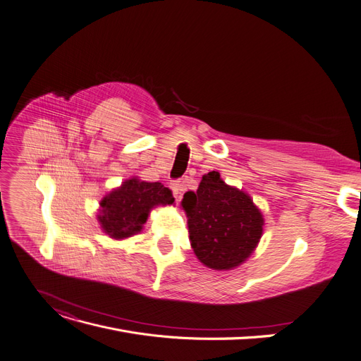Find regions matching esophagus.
<instances>
[{
  "instance_id": "34e87169",
  "label": "esophagus",
  "mask_w": 361,
  "mask_h": 361,
  "mask_svg": "<svg viewBox=\"0 0 361 361\" xmlns=\"http://www.w3.org/2000/svg\"><path fill=\"white\" fill-rule=\"evenodd\" d=\"M169 187H171V190H172V193H174L176 197H178L181 195V192H184V189H185V185H184L183 181H172L169 184Z\"/></svg>"
}]
</instances>
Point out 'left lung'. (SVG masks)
Instances as JSON below:
<instances>
[{"label":"left lung","instance_id":"1","mask_svg":"<svg viewBox=\"0 0 361 361\" xmlns=\"http://www.w3.org/2000/svg\"><path fill=\"white\" fill-rule=\"evenodd\" d=\"M181 207L193 252L212 270H233L243 264L259 243L264 216L246 192L226 184L211 171L196 192H185Z\"/></svg>","mask_w":361,"mask_h":361}]
</instances>
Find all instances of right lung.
Here are the masks:
<instances>
[{"mask_svg": "<svg viewBox=\"0 0 361 361\" xmlns=\"http://www.w3.org/2000/svg\"><path fill=\"white\" fill-rule=\"evenodd\" d=\"M174 200L172 192L162 183L131 177L102 199L97 221L109 238L128 239L143 230L153 208L172 205Z\"/></svg>", "mask_w": 361, "mask_h": 361, "instance_id": "obj_1", "label": "right lung"}]
</instances>
